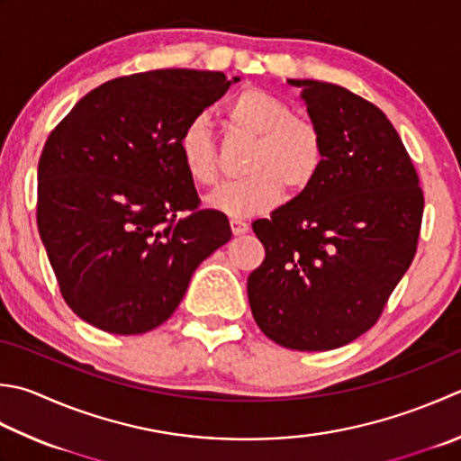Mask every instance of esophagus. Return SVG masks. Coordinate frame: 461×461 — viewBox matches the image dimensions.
Wrapping results in <instances>:
<instances>
[{"label":"esophagus","instance_id":"34e87169","mask_svg":"<svg viewBox=\"0 0 461 461\" xmlns=\"http://www.w3.org/2000/svg\"><path fill=\"white\" fill-rule=\"evenodd\" d=\"M230 225H231L233 236H241V233H248V230H249L248 221H243V220H240V218H231V220H230Z\"/></svg>","mask_w":461,"mask_h":461}]
</instances>
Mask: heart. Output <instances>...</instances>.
Segmentation results:
<instances>
[{
    "label": "heart",
    "mask_w": 461,
    "mask_h": 461,
    "mask_svg": "<svg viewBox=\"0 0 461 461\" xmlns=\"http://www.w3.org/2000/svg\"><path fill=\"white\" fill-rule=\"evenodd\" d=\"M225 125L254 140V146L243 166L248 177L225 184L207 197L213 210L228 215L266 212L284 189L290 195L303 194L318 179L326 161L323 135L313 122L294 115L282 97L259 87L241 89L225 107ZM177 149L194 184H218V148L203 117H194L185 125Z\"/></svg>",
    "instance_id": "obj_1"
}]
</instances>
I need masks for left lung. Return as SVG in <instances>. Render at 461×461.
Returning a JSON list of instances; mask_svg holds the SVG:
<instances>
[{"instance_id":"8db88e82","label":"left lung","mask_w":461,"mask_h":461,"mask_svg":"<svg viewBox=\"0 0 461 461\" xmlns=\"http://www.w3.org/2000/svg\"><path fill=\"white\" fill-rule=\"evenodd\" d=\"M303 87L326 143L313 185L251 223L266 258L248 277L249 308L276 344L326 351L375 326L416 256L418 171L385 113L346 87Z\"/></svg>"}]
</instances>
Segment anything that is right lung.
Segmentation results:
<instances>
[{"label":"right lung","instance_id":"1","mask_svg":"<svg viewBox=\"0 0 461 461\" xmlns=\"http://www.w3.org/2000/svg\"><path fill=\"white\" fill-rule=\"evenodd\" d=\"M240 77L151 69L92 89L53 128L38 166V230L63 300L92 326H161L195 267L230 241L202 210L177 149L185 125Z\"/></svg>","mask_w":461,"mask_h":461}]
</instances>
